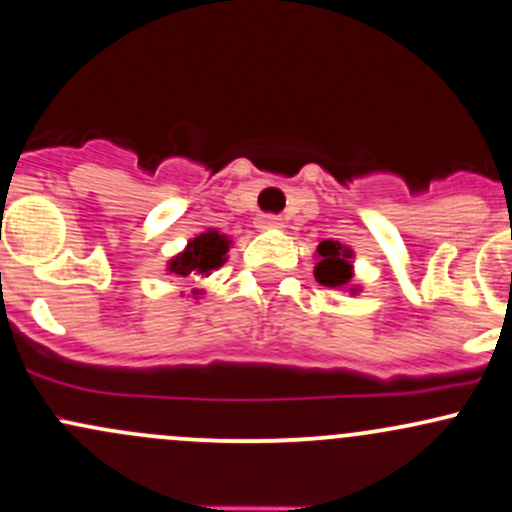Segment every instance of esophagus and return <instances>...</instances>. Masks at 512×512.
<instances>
[{"label":"esophagus","mask_w":512,"mask_h":512,"mask_svg":"<svg viewBox=\"0 0 512 512\" xmlns=\"http://www.w3.org/2000/svg\"><path fill=\"white\" fill-rule=\"evenodd\" d=\"M257 225H260V228L277 230V228H284V220L279 218V215H262V218L257 220Z\"/></svg>","instance_id":"esophagus-1"}]
</instances>
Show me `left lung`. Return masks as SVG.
<instances>
[{
    "mask_svg": "<svg viewBox=\"0 0 512 512\" xmlns=\"http://www.w3.org/2000/svg\"><path fill=\"white\" fill-rule=\"evenodd\" d=\"M319 257L321 260L316 262L314 267V277L316 282L324 284V287H346V284H351L353 279V250L351 247L341 245L338 240H324L319 245ZM355 292V289H351Z\"/></svg>",
    "mask_w": 512,
    "mask_h": 512,
    "instance_id": "1",
    "label": "left lung"
}]
</instances>
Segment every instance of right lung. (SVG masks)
<instances>
[{
  "label": "right lung",
  "mask_w": 512,
  "mask_h": 512,
  "mask_svg": "<svg viewBox=\"0 0 512 512\" xmlns=\"http://www.w3.org/2000/svg\"><path fill=\"white\" fill-rule=\"evenodd\" d=\"M230 240L225 235H220L218 230H206V233L196 235L193 240H188L186 250L179 252L176 257H171L169 272L181 274V277H188V274H211L218 270L228 257ZM198 294V292H196Z\"/></svg>",
  "instance_id": "1"
}]
</instances>
